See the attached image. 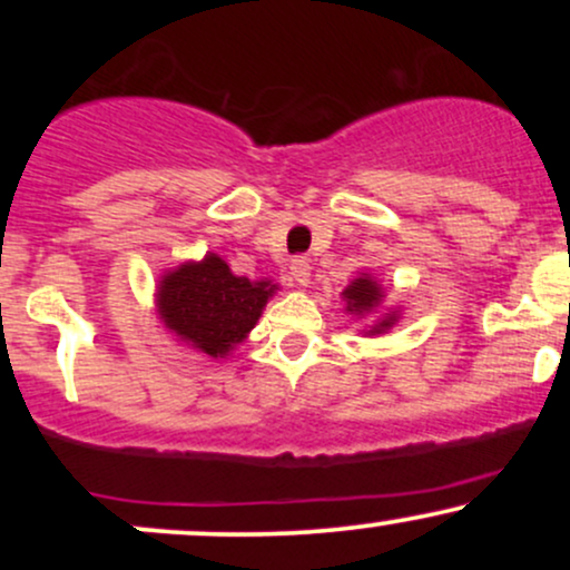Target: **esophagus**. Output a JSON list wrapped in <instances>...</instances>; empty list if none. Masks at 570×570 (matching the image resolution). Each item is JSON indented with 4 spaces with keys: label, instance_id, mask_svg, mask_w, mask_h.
I'll use <instances>...</instances> for the list:
<instances>
[{
    "label": "esophagus",
    "instance_id": "esophagus-1",
    "mask_svg": "<svg viewBox=\"0 0 570 570\" xmlns=\"http://www.w3.org/2000/svg\"><path fill=\"white\" fill-rule=\"evenodd\" d=\"M289 276L297 286H307L311 284V263L305 257H294L289 265Z\"/></svg>",
    "mask_w": 570,
    "mask_h": 570
}]
</instances>
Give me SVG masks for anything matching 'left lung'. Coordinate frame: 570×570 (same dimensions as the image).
Returning a JSON list of instances; mask_svg holds the SVG:
<instances>
[{"label": "left lung", "mask_w": 570, "mask_h": 570, "mask_svg": "<svg viewBox=\"0 0 570 570\" xmlns=\"http://www.w3.org/2000/svg\"><path fill=\"white\" fill-rule=\"evenodd\" d=\"M343 299H345V311L353 313V316H367V313H372L377 305H381L383 286L372 276H367V273H362V276L353 278L351 284L345 286ZM396 318L399 313L389 311L385 316L377 318V324L370 326V335H383L385 330H391V326L396 324Z\"/></svg>", "instance_id": "8db88e82"}]
</instances>
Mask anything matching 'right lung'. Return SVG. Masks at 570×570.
<instances>
[{"instance_id":"obj_1","label":"right lung","mask_w":570,"mask_h":570,"mask_svg":"<svg viewBox=\"0 0 570 570\" xmlns=\"http://www.w3.org/2000/svg\"><path fill=\"white\" fill-rule=\"evenodd\" d=\"M273 292V281L233 276L230 265L208 252L200 263L168 271L155 303L163 324L181 343L212 358H225L254 330Z\"/></svg>"}]
</instances>
